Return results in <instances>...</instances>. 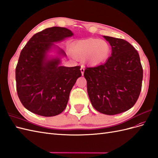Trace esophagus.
<instances>
[{"instance_id":"34e87169","label":"esophagus","mask_w":158,"mask_h":158,"mask_svg":"<svg viewBox=\"0 0 158 158\" xmlns=\"http://www.w3.org/2000/svg\"><path fill=\"white\" fill-rule=\"evenodd\" d=\"M84 70H85V69H84V66L83 65L81 66V68H80V71L81 73H82V74L83 75L84 74Z\"/></svg>"}]
</instances>
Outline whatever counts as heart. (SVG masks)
Instances as JSON below:
<instances>
[{
    "label": "heart",
    "instance_id": "1",
    "mask_svg": "<svg viewBox=\"0 0 158 158\" xmlns=\"http://www.w3.org/2000/svg\"><path fill=\"white\" fill-rule=\"evenodd\" d=\"M71 52L76 59L85 58L88 64L98 65L108 59L111 47L106 41L89 38L76 42L72 48Z\"/></svg>",
    "mask_w": 158,
    "mask_h": 158
}]
</instances>
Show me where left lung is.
<instances>
[{
  "label": "left lung",
  "instance_id": "left-lung-1",
  "mask_svg": "<svg viewBox=\"0 0 158 158\" xmlns=\"http://www.w3.org/2000/svg\"><path fill=\"white\" fill-rule=\"evenodd\" d=\"M112 49L104 64L86 67L84 76L93 107L98 111L113 115L134 106L139 97L143 69L138 51L125 40L103 36Z\"/></svg>",
  "mask_w": 158,
  "mask_h": 158
}]
</instances>
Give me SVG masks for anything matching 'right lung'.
Segmentation results:
<instances>
[{
    "instance_id": "add662e5",
    "label": "right lung",
    "mask_w": 158,
    "mask_h": 158,
    "mask_svg": "<svg viewBox=\"0 0 158 158\" xmlns=\"http://www.w3.org/2000/svg\"><path fill=\"white\" fill-rule=\"evenodd\" d=\"M73 35L67 28H47L33 35L22 50L16 68V90L28 111L52 117L66 108L70 91L82 76L80 66H59V58L49 59L47 53L53 43ZM59 54L65 52L59 49Z\"/></svg>"
}]
</instances>
